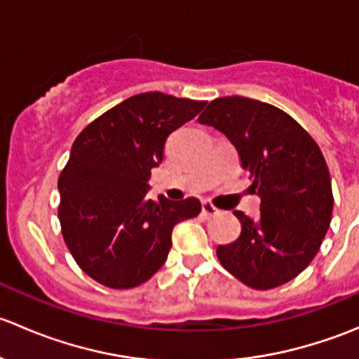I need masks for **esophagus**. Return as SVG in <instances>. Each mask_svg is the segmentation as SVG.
<instances>
[{"label": "esophagus", "mask_w": 359, "mask_h": 359, "mask_svg": "<svg viewBox=\"0 0 359 359\" xmlns=\"http://www.w3.org/2000/svg\"><path fill=\"white\" fill-rule=\"evenodd\" d=\"M219 210L215 208V206L212 205V203H208V201H203V205H201V215H205V217H215V215H219Z\"/></svg>", "instance_id": "obj_1"}]
</instances>
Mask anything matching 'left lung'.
<instances>
[{
  "instance_id": "obj_1",
  "label": "left lung",
  "mask_w": 359,
  "mask_h": 359,
  "mask_svg": "<svg viewBox=\"0 0 359 359\" xmlns=\"http://www.w3.org/2000/svg\"><path fill=\"white\" fill-rule=\"evenodd\" d=\"M198 121L231 140L260 198L259 219L234 212L241 234L217 248L220 264L255 290L288 283L309 266L330 227L334 194L320 147L287 112L245 97L212 100Z\"/></svg>"
}]
</instances>
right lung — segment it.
I'll use <instances>...</instances> for the list:
<instances>
[{
    "instance_id": "1",
    "label": "right lung",
    "mask_w": 359,
    "mask_h": 359,
    "mask_svg": "<svg viewBox=\"0 0 359 359\" xmlns=\"http://www.w3.org/2000/svg\"><path fill=\"white\" fill-rule=\"evenodd\" d=\"M205 100L147 92L123 100L74 140L59 177V220L78 266L109 288H133L165 264L172 231L201 212L196 198L149 200L151 170L173 130Z\"/></svg>"
}]
</instances>
